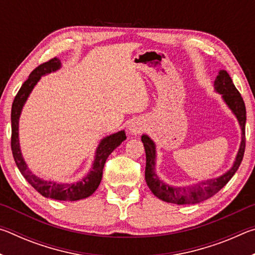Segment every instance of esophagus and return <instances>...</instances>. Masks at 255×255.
<instances>
[{
	"label": "esophagus",
	"instance_id": "obj_1",
	"mask_svg": "<svg viewBox=\"0 0 255 255\" xmlns=\"http://www.w3.org/2000/svg\"><path fill=\"white\" fill-rule=\"evenodd\" d=\"M143 129H144L143 125L138 122H133V123H131L130 126H129V130H130L131 133H135V135L136 133H139L143 131Z\"/></svg>",
	"mask_w": 255,
	"mask_h": 255
}]
</instances>
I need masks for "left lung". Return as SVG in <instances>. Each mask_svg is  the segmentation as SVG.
<instances>
[{"mask_svg": "<svg viewBox=\"0 0 255 255\" xmlns=\"http://www.w3.org/2000/svg\"><path fill=\"white\" fill-rule=\"evenodd\" d=\"M215 89L223 94L225 102L231 108L237 117V120L241 125L242 129V141L240 150L237 153L236 161L232 169L218 179L207 180L205 182H200L196 185H191L188 188H173L170 187L162 181L154 173L155 167V146L148 136L144 135L141 137L145 153H146V169H145V179L149 189L155 196L163 201L171 202L176 205H190L198 204V202L209 199L215 196L219 190L225 187L235 172L239 170L242 159L245 152V122H247V109L239 90L235 88L234 83L231 79L230 74L226 71H221L215 81Z\"/></svg>", "mask_w": 255, "mask_h": 255, "instance_id": "obj_1", "label": "left lung"}]
</instances>
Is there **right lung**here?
I'll return each mask as SVG.
<instances>
[{"mask_svg": "<svg viewBox=\"0 0 255 255\" xmlns=\"http://www.w3.org/2000/svg\"><path fill=\"white\" fill-rule=\"evenodd\" d=\"M60 66V60L57 57H54L47 62L40 64L39 66L34 68L30 73L28 80L24 82L21 86L20 90L16 93V96L12 103L11 110V149L13 154V158L15 161L16 166H18L21 174L32 187L40 193L41 196L46 198H51L55 200H63V201H75L80 199H84L92 195V193L98 189L99 184L102 179V171L105 167V163L109 155L114 152L116 147L123 143L126 139V133L124 130L119 131L114 135L106 137L105 139L99 145L97 149L96 161H94L93 167L90 173L85 176L80 182L71 183V184H63L56 182H47V181L37 178L36 175L32 174L28 170L27 165L22 158V155L20 152L19 147V138H18V127H19V117L21 114V109L24 105L25 100L31 92L33 86L39 81L40 76L48 74L51 71H56Z\"/></svg>", "mask_w": 255, "mask_h": 255, "instance_id": "1", "label": "right lung"}]
</instances>
